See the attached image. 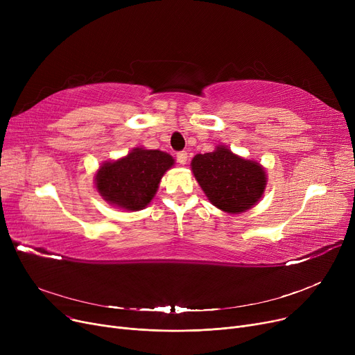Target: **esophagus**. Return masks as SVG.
I'll return each mask as SVG.
<instances>
[{"instance_id":"34e87169","label":"esophagus","mask_w":355,"mask_h":355,"mask_svg":"<svg viewBox=\"0 0 355 355\" xmlns=\"http://www.w3.org/2000/svg\"><path fill=\"white\" fill-rule=\"evenodd\" d=\"M187 158H189V155H187V153H185V151H181V153L177 154V161H178L181 165L187 164Z\"/></svg>"}]
</instances>
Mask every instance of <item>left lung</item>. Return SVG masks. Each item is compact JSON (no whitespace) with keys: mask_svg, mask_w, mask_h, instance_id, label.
I'll use <instances>...</instances> for the list:
<instances>
[{"mask_svg":"<svg viewBox=\"0 0 355 355\" xmlns=\"http://www.w3.org/2000/svg\"><path fill=\"white\" fill-rule=\"evenodd\" d=\"M191 170L213 206L230 214L252 209L266 187L265 168L233 154L225 145L197 154Z\"/></svg>","mask_w":355,"mask_h":355,"instance_id":"left-lung-1","label":"left lung"}]
</instances>
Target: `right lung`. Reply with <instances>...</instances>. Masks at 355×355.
I'll return each mask as SVG.
<instances>
[{
  "instance_id": "right-lung-1",
  "label": "right lung",
  "mask_w": 355,
  "mask_h": 355,
  "mask_svg": "<svg viewBox=\"0 0 355 355\" xmlns=\"http://www.w3.org/2000/svg\"><path fill=\"white\" fill-rule=\"evenodd\" d=\"M173 165L170 154L134 148L126 157L101 165L95 177L96 189L112 206L138 211L151 202L162 175Z\"/></svg>"
}]
</instances>
